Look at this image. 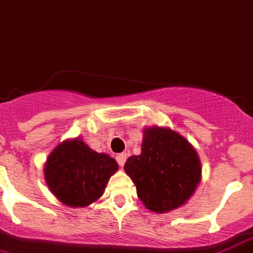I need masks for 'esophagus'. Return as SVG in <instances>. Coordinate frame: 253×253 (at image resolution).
I'll return each instance as SVG.
<instances>
[{"instance_id":"1","label":"esophagus","mask_w":253,"mask_h":253,"mask_svg":"<svg viewBox=\"0 0 253 253\" xmlns=\"http://www.w3.org/2000/svg\"><path fill=\"white\" fill-rule=\"evenodd\" d=\"M126 158H127V155H126V154H125V153L118 154L117 157H116V160H117L118 166H120V167H124L125 162H126Z\"/></svg>"}]
</instances>
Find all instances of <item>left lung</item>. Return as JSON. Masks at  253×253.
<instances>
[{"label": "left lung", "mask_w": 253, "mask_h": 253, "mask_svg": "<svg viewBox=\"0 0 253 253\" xmlns=\"http://www.w3.org/2000/svg\"><path fill=\"white\" fill-rule=\"evenodd\" d=\"M125 170L149 210L167 212L183 205L201 179V164L192 145L169 128L144 131L141 154L127 159Z\"/></svg>", "instance_id": "8db88e82"}]
</instances>
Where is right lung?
Wrapping results in <instances>:
<instances>
[{"instance_id": "right-lung-1", "label": "right lung", "mask_w": 253, "mask_h": 253, "mask_svg": "<svg viewBox=\"0 0 253 253\" xmlns=\"http://www.w3.org/2000/svg\"><path fill=\"white\" fill-rule=\"evenodd\" d=\"M117 162L100 154L81 140L63 141L49 154L44 168L48 187L67 206L83 208L99 199Z\"/></svg>"}]
</instances>
